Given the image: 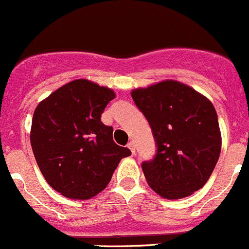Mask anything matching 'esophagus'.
<instances>
[{
	"instance_id": "obj_1",
	"label": "esophagus",
	"mask_w": 249,
	"mask_h": 249,
	"mask_svg": "<svg viewBox=\"0 0 249 249\" xmlns=\"http://www.w3.org/2000/svg\"><path fill=\"white\" fill-rule=\"evenodd\" d=\"M127 148H129V149L131 150L132 154H135V143L132 142V141H130V142L127 143Z\"/></svg>"
}]
</instances>
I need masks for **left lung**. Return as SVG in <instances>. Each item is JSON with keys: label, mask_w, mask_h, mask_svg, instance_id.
I'll list each match as a JSON object with an SVG mask.
<instances>
[{"label": "left lung", "mask_w": 249, "mask_h": 249, "mask_svg": "<svg viewBox=\"0 0 249 249\" xmlns=\"http://www.w3.org/2000/svg\"><path fill=\"white\" fill-rule=\"evenodd\" d=\"M131 96L149 123L157 147L154 158L142 162L149 187L165 199H182L201 189L222 149L210 100L176 80L132 90Z\"/></svg>", "instance_id": "left-lung-1"}]
</instances>
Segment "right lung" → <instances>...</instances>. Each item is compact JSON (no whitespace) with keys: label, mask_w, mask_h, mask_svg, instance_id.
I'll use <instances>...</instances> for the list:
<instances>
[{"label":"right lung","mask_w":249,"mask_h":249,"mask_svg":"<svg viewBox=\"0 0 249 249\" xmlns=\"http://www.w3.org/2000/svg\"><path fill=\"white\" fill-rule=\"evenodd\" d=\"M115 97L108 88L77 79L39 102L32 118L31 147L48 184L70 199L87 200L107 187L129 148L113 141L101 122Z\"/></svg>","instance_id":"obj_1"}]
</instances>
